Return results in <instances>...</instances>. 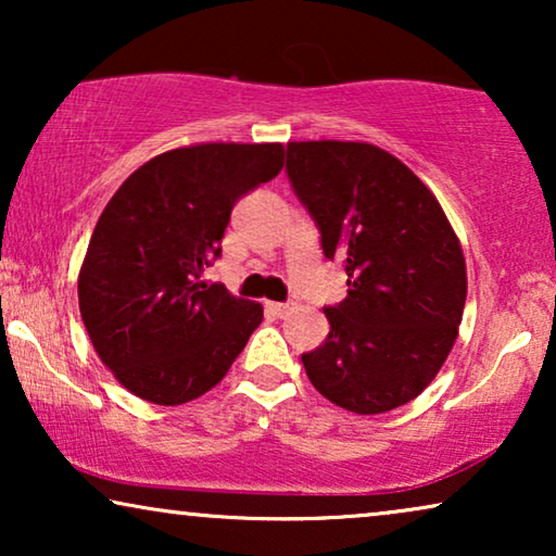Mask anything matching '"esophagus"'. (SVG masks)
<instances>
[{"label": "esophagus", "instance_id": "1", "mask_svg": "<svg viewBox=\"0 0 556 556\" xmlns=\"http://www.w3.org/2000/svg\"><path fill=\"white\" fill-rule=\"evenodd\" d=\"M265 311H268V314H273L276 318H283L288 311H291V303H276V301H268L265 303Z\"/></svg>", "mask_w": 556, "mask_h": 556}]
</instances>
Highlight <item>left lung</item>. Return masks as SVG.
<instances>
[{"mask_svg": "<svg viewBox=\"0 0 556 556\" xmlns=\"http://www.w3.org/2000/svg\"><path fill=\"white\" fill-rule=\"evenodd\" d=\"M286 172L346 299L331 331L301 354L333 405L379 415L415 400L443 367L466 306V261L435 197L400 159L359 141H291Z\"/></svg>", "mask_w": 556, "mask_h": 556, "instance_id": "obj_1", "label": "left lung"}]
</instances>
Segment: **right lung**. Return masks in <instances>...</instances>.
I'll return each instance as SVG.
<instances>
[{"label":"right lung","mask_w":556,"mask_h":556,"mask_svg":"<svg viewBox=\"0 0 556 556\" xmlns=\"http://www.w3.org/2000/svg\"><path fill=\"white\" fill-rule=\"evenodd\" d=\"M283 169L280 143H200L139 166L105 204L78 278L80 316L121 384L181 405L227 375L263 321L202 273L238 200Z\"/></svg>","instance_id":"1"}]
</instances>
